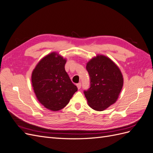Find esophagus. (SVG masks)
I'll use <instances>...</instances> for the list:
<instances>
[{
    "instance_id": "esophagus-1",
    "label": "esophagus",
    "mask_w": 153,
    "mask_h": 153,
    "mask_svg": "<svg viewBox=\"0 0 153 153\" xmlns=\"http://www.w3.org/2000/svg\"><path fill=\"white\" fill-rule=\"evenodd\" d=\"M81 85H82V84H81V83H78V84H76V86H77V88L78 89H80V88H81Z\"/></svg>"
}]
</instances>
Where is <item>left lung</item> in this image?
<instances>
[{
    "label": "left lung",
    "instance_id": "obj_1",
    "mask_svg": "<svg viewBox=\"0 0 153 153\" xmlns=\"http://www.w3.org/2000/svg\"><path fill=\"white\" fill-rule=\"evenodd\" d=\"M90 87L84 91L89 106L103 111L115 103L123 86V76L118 66L110 58L98 55L87 63Z\"/></svg>",
    "mask_w": 153,
    "mask_h": 153
}]
</instances>
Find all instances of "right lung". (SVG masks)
I'll return each mask as SVG.
<instances>
[{
    "mask_svg": "<svg viewBox=\"0 0 153 153\" xmlns=\"http://www.w3.org/2000/svg\"><path fill=\"white\" fill-rule=\"evenodd\" d=\"M66 59L56 52L43 57L32 73V85L39 103L52 111L68 104L78 89L65 70Z\"/></svg>",
    "mask_w": 153,
    "mask_h": 153,
    "instance_id": "obj_1",
    "label": "right lung"
}]
</instances>
